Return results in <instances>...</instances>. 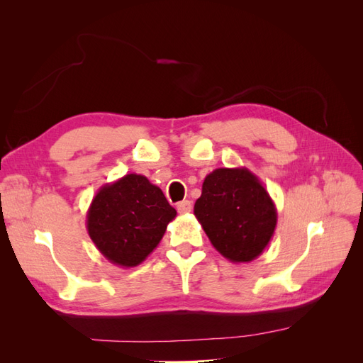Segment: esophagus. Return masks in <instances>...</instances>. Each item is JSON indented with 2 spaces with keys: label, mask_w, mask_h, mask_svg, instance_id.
Listing matches in <instances>:
<instances>
[{
  "label": "esophagus",
  "mask_w": 363,
  "mask_h": 363,
  "mask_svg": "<svg viewBox=\"0 0 363 363\" xmlns=\"http://www.w3.org/2000/svg\"><path fill=\"white\" fill-rule=\"evenodd\" d=\"M177 211H179V213H182V215H184V213H189L191 211H192V204H191V201H180L179 204H177Z\"/></svg>",
  "instance_id": "34e87169"
}]
</instances>
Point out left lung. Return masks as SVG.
Returning <instances> with one entry per match:
<instances>
[{
  "mask_svg": "<svg viewBox=\"0 0 363 363\" xmlns=\"http://www.w3.org/2000/svg\"><path fill=\"white\" fill-rule=\"evenodd\" d=\"M194 215L216 251L233 263L257 259L277 225V208L248 168H218L206 175Z\"/></svg>",
  "mask_w": 363,
  "mask_h": 363,
  "instance_id": "left-lung-1",
  "label": "left lung"
}]
</instances>
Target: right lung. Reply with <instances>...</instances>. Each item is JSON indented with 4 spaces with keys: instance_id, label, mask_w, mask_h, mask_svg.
<instances>
[{
    "instance_id": "right-lung-1",
    "label": "right lung",
    "mask_w": 363,
    "mask_h": 363,
    "mask_svg": "<svg viewBox=\"0 0 363 363\" xmlns=\"http://www.w3.org/2000/svg\"><path fill=\"white\" fill-rule=\"evenodd\" d=\"M175 215L162 189L145 175L127 174L98 189L86 215V228L108 262L133 268L159 245Z\"/></svg>"
}]
</instances>
